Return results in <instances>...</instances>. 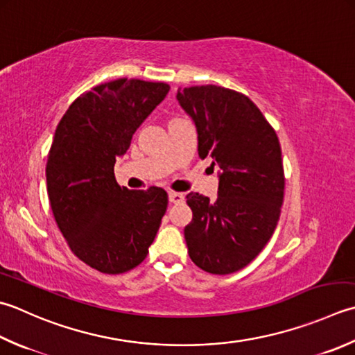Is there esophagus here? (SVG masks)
<instances>
[{
    "instance_id": "34e87169",
    "label": "esophagus",
    "mask_w": 355,
    "mask_h": 355,
    "mask_svg": "<svg viewBox=\"0 0 355 355\" xmlns=\"http://www.w3.org/2000/svg\"><path fill=\"white\" fill-rule=\"evenodd\" d=\"M183 200H184L183 193H180V192H169V201H171V203L180 205V203H183Z\"/></svg>"
}]
</instances>
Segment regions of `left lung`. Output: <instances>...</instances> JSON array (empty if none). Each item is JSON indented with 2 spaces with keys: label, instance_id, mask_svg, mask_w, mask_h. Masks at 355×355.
<instances>
[{
  "label": "left lung",
  "instance_id": "obj_1",
  "mask_svg": "<svg viewBox=\"0 0 355 355\" xmlns=\"http://www.w3.org/2000/svg\"><path fill=\"white\" fill-rule=\"evenodd\" d=\"M177 100L198 132V157L220 168L218 197L186 196L191 260L209 274L249 265L272 237L284 196L282 149L260 109L237 90L215 85L180 87Z\"/></svg>",
  "mask_w": 355,
  "mask_h": 355
}]
</instances>
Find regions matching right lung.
I'll return each instance as SVG.
<instances>
[{
  "label": "right lung",
  "instance_id": "obj_1",
  "mask_svg": "<svg viewBox=\"0 0 355 355\" xmlns=\"http://www.w3.org/2000/svg\"><path fill=\"white\" fill-rule=\"evenodd\" d=\"M169 89L137 78L103 83L81 94L55 130L46 166L53 217L72 252L103 274L140 265L168 207L162 187H121L114 166Z\"/></svg>",
  "mask_w": 355,
  "mask_h": 355
}]
</instances>
